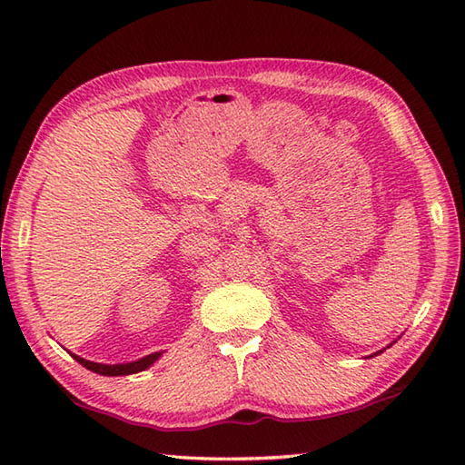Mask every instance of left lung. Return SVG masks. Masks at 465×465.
Returning <instances> with one entry per match:
<instances>
[{"label": "left lung", "mask_w": 465, "mask_h": 465, "mask_svg": "<svg viewBox=\"0 0 465 465\" xmlns=\"http://www.w3.org/2000/svg\"><path fill=\"white\" fill-rule=\"evenodd\" d=\"M388 348H390V345H388ZM381 351H383V350H381ZM381 351H375V353H373V355H380V353H381ZM373 355H371V358H373Z\"/></svg>", "instance_id": "8db88e82"}]
</instances>
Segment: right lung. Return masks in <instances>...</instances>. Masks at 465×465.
<instances>
[{"label":"right lung","instance_id":"1","mask_svg":"<svg viewBox=\"0 0 465 465\" xmlns=\"http://www.w3.org/2000/svg\"><path fill=\"white\" fill-rule=\"evenodd\" d=\"M72 353V351H69ZM72 358L77 361V363H82L84 368H87L90 371H94V373H100V375H130V373H140V371H143V370H147V368H152V365L162 358V351H155V353H150V355H145V358H140V360H135V361H130V363H114V365H110V363H97V361H90V360H84V358H80V355H75V353H72Z\"/></svg>","mask_w":465,"mask_h":465}]
</instances>
